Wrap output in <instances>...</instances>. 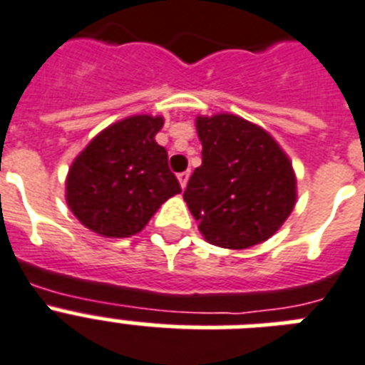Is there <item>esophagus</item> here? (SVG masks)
Returning a JSON list of instances; mask_svg holds the SVG:
<instances>
[{
	"instance_id": "34e87169",
	"label": "esophagus",
	"mask_w": 365,
	"mask_h": 365,
	"mask_svg": "<svg viewBox=\"0 0 365 365\" xmlns=\"http://www.w3.org/2000/svg\"><path fill=\"white\" fill-rule=\"evenodd\" d=\"M189 176H191V173H189V170H185V173H180V174H178V180H180V185H182V189L187 187Z\"/></svg>"
}]
</instances>
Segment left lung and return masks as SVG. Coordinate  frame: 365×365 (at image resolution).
<instances>
[{
  "mask_svg": "<svg viewBox=\"0 0 365 365\" xmlns=\"http://www.w3.org/2000/svg\"><path fill=\"white\" fill-rule=\"evenodd\" d=\"M202 165L183 200L210 244L247 250L274 236L296 202L292 163L279 144L234 114L198 115Z\"/></svg>",
  "mask_w": 365,
  "mask_h": 365,
  "instance_id": "1",
  "label": "left lung"
}]
</instances>
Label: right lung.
<instances>
[{"instance_id": "1", "label": "right lung", "mask_w": 365, "mask_h": 365, "mask_svg": "<svg viewBox=\"0 0 365 365\" xmlns=\"http://www.w3.org/2000/svg\"><path fill=\"white\" fill-rule=\"evenodd\" d=\"M161 115H131L101 131L67 174L65 198L80 223L106 238L140 232L165 200L182 192L155 142Z\"/></svg>"}]
</instances>
